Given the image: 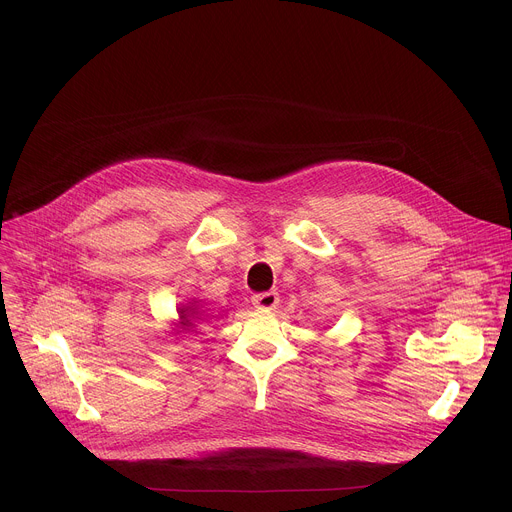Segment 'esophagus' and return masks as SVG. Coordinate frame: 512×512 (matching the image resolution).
<instances>
[{
  "label": "esophagus",
  "mask_w": 512,
  "mask_h": 512,
  "mask_svg": "<svg viewBox=\"0 0 512 512\" xmlns=\"http://www.w3.org/2000/svg\"><path fill=\"white\" fill-rule=\"evenodd\" d=\"M251 300H253V306L261 310H273L279 304V296L275 291H263V294H255Z\"/></svg>",
  "instance_id": "1"
}]
</instances>
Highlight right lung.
<instances>
[{
  "label": "right lung",
  "mask_w": 512,
  "mask_h": 512,
  "mask_svg": "<svg viewBox=\"0 0 512 512\" xmlns=\"http://www.w3.org/2000/svg\"><path fill=\"white\" fill-rule=\"evenodd\" d=\"M180 324H184V326H192V322L188 320V314H186V310H180Z\"/></svg>",
  "instance_id": "add662e5"
}]
</instances>
